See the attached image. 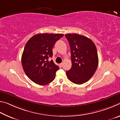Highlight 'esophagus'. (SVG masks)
<instances>
[{
    "label": "esophagus",
    "mask_w": 120,
    "mask_h": 120,
    "mask_svg": "<svg viewBox=\"0 0 120 120\" xmlns=\"http://www.w3.org/2000/svg\"><path fill=\"white\" fill-rule=\"evenodd\" d=\"M59 65H60V66L61 67H62V66H63V63H61V64H60Z\"/></svg>",
    "instance_id": "esophagus-1"
}]
</instances>
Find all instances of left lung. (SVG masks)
Masks as SVG:
<instances>
[{
	"mask_svg": "<svg viewBox=\"0 0 120 120\" xmlns=\"http://www.w3.org/2000/svg\"><path fill=\"white\" fill-rule=\"evenodd\" d=\"M69 43L72 66L66 71L68 78L80 85L90 79L98 64L97 49L90 38L78 34L65 35Z\"/></svg>",
	"mask_w": 120,
	"mask_h": 120,
	"instance_id": "8db88e82",
	"label": "left lung"
}]
</instances>
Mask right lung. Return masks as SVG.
I'll use <instances>...</instances> for the list:
<instances>
[{"instance_id": "obj_1", "label": "right lung", "mask_w": 120, "mask_h": 120, "mask_svg": "<svg viewBox=\"0 0 120 120\" xmlns=\"http://www.w3.org/2000/svg\"><path fill=\"white\" fill-rule=\"evenodd\" d=\"M63 36L62 34H38L26 43L22 56V67L34 82L45 85L54 79L59 68L48 59L52 57V48Z\"/></svg>"}]
</instances>
